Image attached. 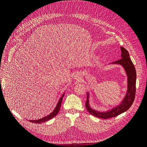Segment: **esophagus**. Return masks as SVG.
Segmentation results:
<instances>
[{
	"label": "esophagus",
	"mask_w": 147,
	"mask_h": 147,
	"mask_svg": "<svg viewBox=\"0 0 147 147\" xmlns=\"http://www.w3.org/2000/svg\"><path fill=\"white\" fill-rule=\"evenodd\" d=\"M82 78V75L81 73L80 72H77L76 74H75V78L77 80H80Z\"/></svg>",
	"instance_id": "obj_1"
}]
</instances>
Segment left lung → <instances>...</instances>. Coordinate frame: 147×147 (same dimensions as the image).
Returning a JSON list of instances; mask_svg holds the SVG:
<instances>
[{"label":"left lung","mask_w":147,"mask_h":147,"mask_svg":"<svg viewBox=\"0 0 147 147\" xmlns=\"http://www.w3.org/2000/svg\"><path fill=\"white\" fill-rule=\"evenodd\" d=\"M121 51V59H120L110 64H118L123 66L127 77V91L125 96L119 105H116L109 110L101 112L92 109L90 104V92H87V100L85 104L86 108L88 112L93 116L102 119H108L115 117L126 112L131 107L134 100L136 96V71L135 67L131 60L128 51L123 47H120Z\"/></svg>","instance_id":"obj_1"}]
</instances>
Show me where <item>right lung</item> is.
<instances>
[{
	"label": "right lung",
	"instance_id": "right-lung-1",
	"mask_svg": "<svg viewBox=\"0 0 147 147\" xmlns=\"http://www.w3.org/2000/svg\"><path fill=\"white\" fill-rule=\"evenodd\" d=\"M64 94H65V92L63 93V96L61 97V98L59 99L58 102H57V104H56V107L55 108L54 110H53V111L50 114H49L48 115H47V116L43 117L42 118H40V119H35V120H29V121L30 122L34 123L40 124V123H44V122H46V121H48V120L52 119L53 117H55L56 115H57V114L58 113L59 111L60 110V107H61V103H62V100H63V97H64Z\"/></svg>",
	"mask_w": 147,
	"mask_h": 147
}]
</instances>
